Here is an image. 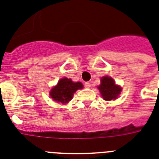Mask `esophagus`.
<instances>
[{
    "label": "esophagus",
    "instance_id": "34e87169",
    "mask_svg": "<svg viewBox=\"0 0 159 159\" xmlns=\"http://www.w3.org/2000/svg\"><path fill=\"white\" fill-rule=\"evenodd\" d=\"M84 86H85V87H86V88H90V82H85V84H84Z\"/></svg>",
    "mask_w": 159,
    "mask_h": 159
}]
</instances>
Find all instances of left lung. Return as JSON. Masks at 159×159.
<instances>
[{
    "mask_svg": "<svg viewBox=\"0 0 159 159\" xmlns=\"http://www.w3.org/2000/svg\"><path fill=\"white\" fill-rule=\"evenodd\" d=\"M102 98L106 101L116 99L120 94L121 87L117 86L114 80L110 77L104 76L101 78V84L98 86Z\"/></svg>",
    "mask_w": 159,
    "mask_h": 159,
    "instance_id": "left-lung-1",
    "label": "left lung"
}]
</instances>
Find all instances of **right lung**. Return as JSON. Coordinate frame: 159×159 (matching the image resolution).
I'll list each match as a JSON object with an SVG mask.
<instances>
[{"mask_svg": "<svg viewBox=\"0 0 159 159\" xmlns=\"http://www.w3.org/2000/svg\"><path fill=\"white\" fill-rule=\"evenodd\" d=\"M82 88L83 85L82 82H73L71 79L64 77L51 90L50 96L56 102L66 104L73 98V94Z\"/></svg>", "mask_w": 159, "mask_h": 159, "instance_id": "obj_1", "label": "right lung"}]
</instances>
